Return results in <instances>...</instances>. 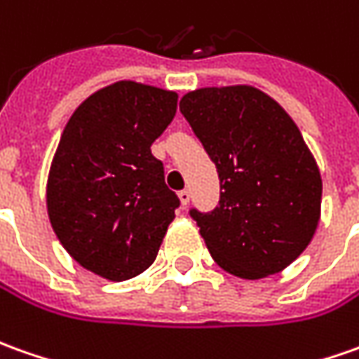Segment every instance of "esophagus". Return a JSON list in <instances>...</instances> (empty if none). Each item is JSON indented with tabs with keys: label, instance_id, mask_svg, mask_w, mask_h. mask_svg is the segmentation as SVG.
<instances>
[{
	"label": "esophagus",
	"instance_id": "obj_1",
	"mask_svg": "<svg viewBox=\"0 0 359 359\" xmlns=\"http://www.w3.org/2000/svg\"><path fill=\"white\" fill-rule=\"evenodd\" d=\"M179 198H180V204H182V206H187V204H189V200H190L189 190H187V189L179 190Z\"/></svg>",
	"mask_w": 359,
	"mask_h": 359
}]
</instances>
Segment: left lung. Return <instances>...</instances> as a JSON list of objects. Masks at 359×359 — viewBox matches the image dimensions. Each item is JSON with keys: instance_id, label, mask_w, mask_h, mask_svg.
Here are the masks:
<instances>
[{"instance_id": "obj_1", "label": "left lung", "mask_w": 359, "mask_h": 359, "mask_svg": "<svg viewBox=\"0 0 359 359\" xmlns=\"http://www.w3.org/2000/svg\"><path fill=\"white\" fill-rule=\"evenodd\" d=\"M180 111L216 165L220 200L190 208L214 262L241 279L291 265L313 240L323 180L289 114L251 86L200 88Z\"/></svg>"}]
</instances>
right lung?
Here are the masks:
<instances>
[{
    "instance_id": "add662e5",
    "label": "right lung",
    "mask_w": 359,
    "mask_h": 359,
    "mask_svg": "<svg viewBox=\"0 0 359 359\" xmlns=\"http://www.w3.org/2000/svg\"><path fill=\"white\" fill-rule=\"evenodd\" d=\"M177 100L169 90L116 82L84 100L62 131L46 184L48 218L65 250L109 281L155 262L180 206L151 153Z\"/></svg>"
}]
</instances>
